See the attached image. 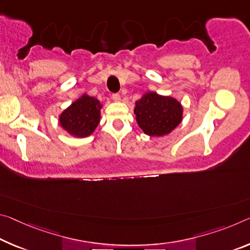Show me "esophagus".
Returning a JSON list of instances; mask_svg holds the SVG:
<instances>
[{
    "label": "esophagus",
    "instance_id": "1",
    "mask_svg": "<svg viewBox=\"0 0 250 250\" xmlns=\"http://www.w3.org/2000/svg\"><path fill=\"white\" fill-rule=\"evenodd\" d=\"M111 98H112L113 101H117V102H119V101L121 100V97H120V94H119V93H112V96H111Z\"/></svg>",
    "mask_w": 250,
    "mask_h": 250
}]
</instances>
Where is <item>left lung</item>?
<instances>
[{
    "instance_id": "8db88e82",
    "label": "left lung",
    "mask_w": 250,
    "mask_h": 250,
    "mask_svg": "<svg viewBox=\"0 0 250 250\" xmlns=\"http://www.w3.org/2000/svg\"><path fill=\"white\" fill-rule=\"evenodd\" d=\"M137 122L148 136H165L180 124L182 106L176 99L154 92L146 93L136 102Z\"/></svg>"
}]
</instances>
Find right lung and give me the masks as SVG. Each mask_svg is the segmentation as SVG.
<instances>
[{
	"mask_svg": "<svg viewBox=\"0 0 250 250\" xmlns=\"http://www.w3.org/2000/svg\"><path fill=\"white\" fill-rule=\"evenodd\" d=\"M100 109L99 100L84 94L63 111L60 124L75 137H88L100 122Z\"/></svg>",
	"mask_w": 250,
	"mask_h": 250,
	"instance_id": "right-lung-1",
	"label": "right lung"
}]
</instances>
